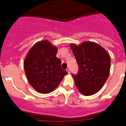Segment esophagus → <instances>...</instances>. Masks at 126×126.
Instances as JSON below:
<instances>
[{
  "label": "esophagus",
  "mask_w": 126,
  "mask_h": 126,
  "mask_svg": "<svg viewBox=\"0 0 126 126\" xmlns=\"http://www.w3.org/2000/svg\"><path fill=\"white\" fill-rule=\"evenodd\" d=\"M66 71L68 73H70V71H69V69H68V68H67V69H66Z\"/></svg>",
  "instance_id": "1"
}]
</instances>
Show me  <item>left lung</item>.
I'll return each mask as SVG.
<instances>
[{
	"label": "left lung",
	"instance_id": "1",
	"mask_svg": "<svg viewBox=\"0 0 126 126\" xmlns=\"http://www.w3.org/2000/svg\"><path fill=\"white\" fill-rule=\"evenodd\" d=\"M70 47L79 69L77 75H72L76 87L85 96L94 94L104 86L109 76V53L94 42L84 41L79 46L70 44Z\"/></svg>",
	"mask_w": 126,
	"mask_h": 126
}]
</instances>
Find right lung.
Here are the masks:
<instances>
[{
    "instance_id": "obj_1",
    "label": "right lung",
    "mask_w": 126,
    "mask_h": 126,
    "mask_svg": "<svg viewBox=\"0 0 126 126\" xmlns=\"http://www.w3.org/2000/svg\"><path fill=\"white\" fill-rule=\"evenodd\" d=\"M58 49L48 40L36 43L30 48L24 62L27 80L37 92L48 94L56 89L67 72L61 68L56 57Z\"/></svg>"
}]
</instances>
